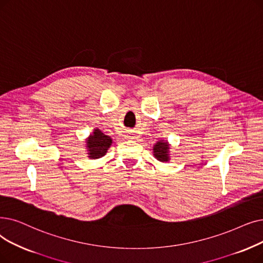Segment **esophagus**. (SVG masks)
Listing matches in <instances>:
<instances>
[{"label": "esophagus", "instance_id": "1", "mask_svg": "<svg viewBox=\"0 0 263 263\" xmlns=\"http://www.w3.org/2000/svg\"><path fill=\"white\" fill-rule=\"evenodd\" d=\"M128 138H130V139H132V140H133V139H134V136H132V135H128Z\"/></svg>", "mask_w": 263, "mask_h": 263}]
</instances>
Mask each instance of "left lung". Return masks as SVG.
<instances>
[{
	"label": "left lung",
	"mask_w": 263,
	"mask_h": 263,
	"mask_svg": "<svg viewBox=\"0 0 263 263\" xmlns=\"http://www.w3.org/2000/svg\"><path fill=\"white\" fill-rule=\"evenodd\" d=\"M154 156L161 162H167L170 160V145L167 142L159 141L153 147Z\"/></svg>",
	"instance_id": "left-lung-1"
}]
</instances>
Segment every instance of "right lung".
<instances>
[{
  "mask_svg": "<svg viewBox=\"0 0 263 263\" xmlns=\"http://www.w3.org/2000/svg\"><path fill=\"white\" fill-rule=\"evenodd\" d=\"M111 143L112 140L110 136L105 135L99 129H95L86 141V147L89 152L88 157L90 159H99L105 156Z\"/></svg>",
  "mask_w": 263,
  "mask_h": 263,
  "instance_id": "add662e5",
  "label": "right lung"
}]
</instances>
